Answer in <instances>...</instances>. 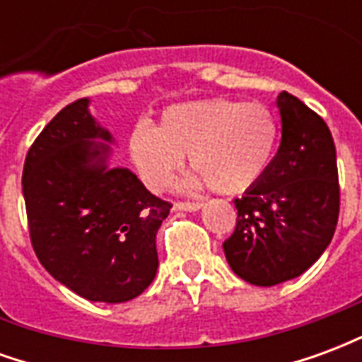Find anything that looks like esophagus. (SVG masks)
Instances as JSON below:
<instances>
[{"instance_id":"esophagus-1","label":"esophagus","mask_w":362,"mask_h":362,"mask_svg":"<svg viewBox=\"0 0 362 362\" xmlns=\"http://www.w3.org/2000/svg\"><path fill=\"white\" fill-rule=\"evenodd\" d=\"M202 207L199 202H176L174 204V209L176 211H197Z\"/></svg>"}]
</instances>
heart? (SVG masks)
I'll use <instances>...</instances> for the list:
<instances>
[{"label":"heart","mask_w":362,"mask_h":362,"mask_svg":"<svg viewBox=\"0 0 362 362\" xmlns=\"http://www.w3.org/2000/svg\"><path fill=\"white\" fill-rule=\"evenodd\" d=\"M279 139L273 112L259 103L205 98L166 108L157 127L139 122L129 134V157L151 189H163L182 166L188 188L207 182L217 194H240L264 176Z\"/></svg>","instance_id":"b5f03b06"}]
</instances>
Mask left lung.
<instances>
[{
    "instance_id": "1",
    "label": "left lung",
    "mask_w": 362,
    "mask_h": 362,
    "mask_svg": "<svg viewBox=\"0 0 362 362\" xmlns=\"http://www.w3.org/2000/svg\"><path fill=\"white\" fill-rule=\"evenodd\" d=\"M281 145L264 176L235 199L238 217L223 243L230 269L258 287L303 275L334 238L339 182L334 137L318 114L283 90Z\"/></svg>"
}]
</instances>
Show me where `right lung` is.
<instances>
[{"instance_id": "right-lung-1", "label": "right lung", "mask_w": 362, "mask_h": 362, "mask_svg": "<svg viewBox=\"0 0 362 362\" xmlns=\"http://www.w3.org/2000/svg\"><path fill=\"white\" fill-rule=\"evenodd\" d=\"M112 135L89 98L59 110L25 158L30 243L44 269L93 303L139 296L158 267L157 230L173 205L127 168H110Z\"/></svg>"}]
</instances>
